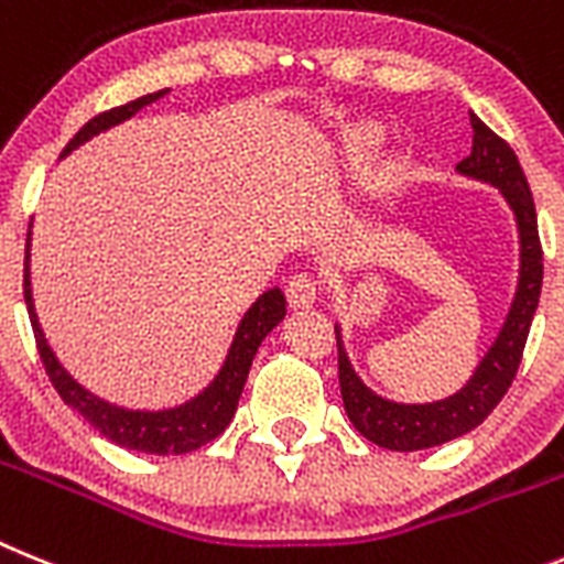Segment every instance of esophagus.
I'll use <instances>...</instances> for the list:
<instances>
[{
	"label": "esophagus",
	"instance_id": "1",
	"mask_svg": "<svg viewBox=\"0 0 564 564\" xmlns=\"http://www.w3.org/2000/svg\"><path fill=\"white\" fill-rule=\"evenodd\" d=\"M286 301L292 310H312L317 303V283L312 275H295L286 283Z\"/></svg>",
	"mask_w": 564,
	"mask_h": 564
}]
</instances>
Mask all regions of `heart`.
I'll list each match as a JSON object with an SVG mask.
<instances>
[{
  "label": "heart",
  "mask_w": 564,
  "mask_h": 564,
  "mask_svg": "<svg viewBox=\"0 0 564 564\" xmlns=\"http://www.w3.org/2000/svg\"><path fill=\"white\" fill-rule=\"evenodd\" d=\"M386 144V130L380 124H357L340 139V159L346 173L366 175Z\"/></svg>",
  "instance_id": "b5f03b06"
}]
</instances>
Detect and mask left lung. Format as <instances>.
Instances as JSON below:
<instances>
[{"label":"left lung","mask_w":564,"mask_h":564,"mask_svg":"<svg viewBox=\"0 0 564 564\" xmlns=\"http://www.w3.org/2000/svg\"><path fill=\"white\" fill-rule=\"evenodd\" d=\"M474 147L471 155L457 164V173L465 178L482 181L499 189L508 209L513 213L519 235V275L517 292L508 306L506 323L494 337L491 349L482 355L474 375L465 380L463 389L443 400L431 403H398L371 391L351 366L346 346H343L340 323H335L337 335V377H340L343 409L366 440L389 452H423L434 445L452 443L468 431L477 429L482 420L506 398L517 377L528 332H531L533 312L540 306L542 292V247L536 229V209H533L531 187L519 166L511 147L494 133L486 121L471 112Z\"/></svg>","instance_id":"8db88e82"}]
</instances>
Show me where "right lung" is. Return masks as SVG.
<instances>
[{
    "mask_svg": "<svg viewBox=\"0 0 564 564\" xmlns=\"http://www.w3.org/2000/svg\"><path fill=\"white\" fill-rule=\"evenodd\" d=\"M170 90L147 93L141 99L127 101L121 107H112V110L101 112L96 119L87 121L76 135H73L70 144L65 147V155H70L73 150H78L82 144L93 139V135L107 133L110 127H119L121 121L133 119L141 107L153 105L161 96H166ZM24 303H28V315H31L33 335H36L39 355H42V364H45L47 377H51L53 389L58 391V398L65 400L73 411H78L93 429L105 434L110 443L121 445V448H130V452L141 454H189L200 445H207L209 440H215L229 425V420L235 417V409H238V400H241L243 383H247L249 369H252V360L258 355V346L263 343V337L275 329L278 323L286 317V297H283L281 289H267L263 295H258V301L243 312L238 329H235L232 343H229L227 357H224L221 369L215 371V377L209 380L198 394H193L184 403L166 405V409H127V405L110 403V400L93 394L90 389L78 383L76 377L58 364L56 351L51 349L47 343L45 329L39 323L36 306H33V283H31V232H28V249H24Z\"/></svg>",
    "mask_w": 564,
    "mask_h": 564,
    "instance_id": "add662e5",
    "label": "right lung"
}]
</instances>
